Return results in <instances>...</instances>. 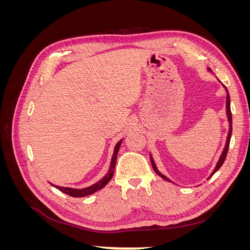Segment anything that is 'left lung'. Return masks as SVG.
<instances>
[{"mask_svg":"<svg viewBox=\"0 0 250 250\" xmlns=\"http://www.w3.org/2000/svg\"><path fill=\"white\" fill-rule=\"evenodd\" d=\"M225 89L228 90V88H226V87H225ZM226 113H228V118H229V135H228V141H226V145H225V148H224L223 152H222V154H221L220 160H219V162H218V164H217V166H216L215 170L213 171V173H211V175H214L215 172H217L219 169H220V167L223 165V163H224V161H225V158H226V155H228V152H229V142H230L231 131H232V127H231L232 118H231V111H230V99H229V92H228V97H226ZM151 164H152L153 170L158 174V175H160L162 178L170 181V179H168L165 175H163L162 173H160V172L157 171V169H156V167H155V165H154V162H153V160H152V157H151ZM211 175H210V176H211Z\"/></svg>","mask_w":250,"mask_h":250,"instance_id":"obj_1","label":"left lung"}]
</instances>
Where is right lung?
Returning <instances> with one entry per match:
<instances>
[{"instance_id":"right-lung-1","label":"right lung","mask_w":250,"mask_h":250,"mask_svg":"<svg viewBox=\"0 0 250 250\" xmlns=\"http://www.w3.org/2000/svg\"><path fill=\"white\" fill-rule=\"evenodd\" d=\"M121 143H122V141H120L116 147H115V152H113V155H112V158H111V163H110V168H109V171L108 173L105 175L100 181H98L97 184L90 186L88 188H81V190H77V188H63V187H55L56 188H58L59 191H62L67 195L72 196V197H83V196H87V195H90V194H94L95 192L101 190L102 188H104L105 186H106L108 184V181L111 179L112 175H113V171H115V168H116V162H117V156H118V151L120 149V146H121Z\"/></svg>"}]
</instances>
